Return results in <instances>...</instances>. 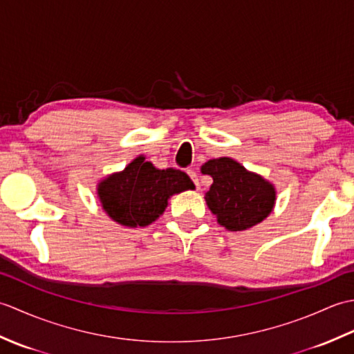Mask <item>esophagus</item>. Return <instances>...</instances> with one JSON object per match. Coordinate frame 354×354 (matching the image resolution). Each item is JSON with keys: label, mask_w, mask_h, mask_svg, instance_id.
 I'll list each match as a JSON object with an SVG mask.
<instances>
[{"label": "esophagus", "mask_w": 354, "mask_h": 354, "mask_svg": "<svg viewBox=\"0 0 354 354\" xmlns=\"http://www.w3.org/2000/svg\"><path fill=\"white\" fill-rule=\"evenodd\" d=\"M187 173H189V176L193 179L194 184H196V185H198V189H199V178H198V173L194 171V170H189Z\"/></svg>", "instance_id": "34e87169"}]
</instances>
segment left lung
Wrapping results in <instances>:
<instances>
[{
    "instance_id": "obj_1",
    "label": "left lung",
    "mask_w": 354,
    "mask_h": 354,
    "mask_svg": "<svg viewBox=\"0 0 354 354\" xmlns=\"http://www.w3.org/2000/svg\"><path fill=\"white\" fill-rule=\"evenodd\" d=\"M201 171L213 178L205 201L217 223L228 231L250 230L272 213L277 201L274 184L232 158L208 160Z\"/></svg>"
}]
</instances>
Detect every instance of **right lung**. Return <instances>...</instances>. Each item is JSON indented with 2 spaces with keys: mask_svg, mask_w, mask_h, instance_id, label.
I'll return each instance as SVG.
<instances>
[{
  "mask_svg": "<svg viewBox=\"0 0 354 354\" xmlns=\"http://www.w3.org/2000/svg\"><path fill=\"white\" fill-rule=\"evenodd\" d=\"M194 190L187 173L178 169H156L140 155L122 171L111 173L97 184L103 212L123 227H147L160 217L173 194Z\"/></svg>",
  "mask_w": 354,
  "mask_h": 354,
  "instance_id": "right-lung-1",
  "label": "right lung"
}]
</instances>
